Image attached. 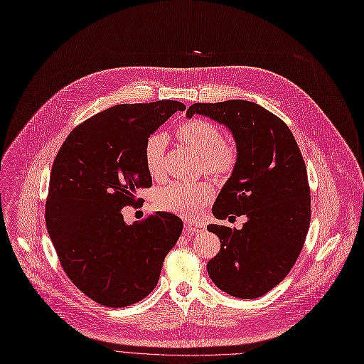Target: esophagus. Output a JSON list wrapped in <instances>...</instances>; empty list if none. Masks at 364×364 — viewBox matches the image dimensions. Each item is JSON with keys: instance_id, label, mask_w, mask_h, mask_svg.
Wrapping results in <instances>:
<instances>
[{"instance_id": "obj_1", "label": "esophagus", "mask_w": 364, "mask_h": 364, "mask_svg": "<svg viewBox=\"0 0 364 364\" xmlns=\"http://www.w3.org/2000/svg\"><path fill=\"white\" fill-rule=\"evenodd\" d=\"M205 230V226L200 221H185V233L193 235V233H201Z\"/></svg>"}]
</instances>
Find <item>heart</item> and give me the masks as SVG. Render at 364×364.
Listing matches in <instances>:
<instances>
[{
  "label": "heart",
  "instance_id": "obj_1",
  "mask_svg": "<svg viewBox=\"0 0 364 364\" xmlns=\"http://www.w3.org/2000/svg\"><path fill=\"white\" fill-rule=\"evenodd\" d=\"M178 138L192 151L203 156L204 167L211 173L229 172L236 160L235 149L223 141L221 129L208 121H188L179 125ZM164 134H151L144 143L143 157L147 172L160 178L164 172ZM213 189L205 182H172L159 193L157 204L161 210L192 215L197 214L211 198Z\"/></svg>",
  "mask_w": 364,
  "mask_h": 364
}]
</instances>
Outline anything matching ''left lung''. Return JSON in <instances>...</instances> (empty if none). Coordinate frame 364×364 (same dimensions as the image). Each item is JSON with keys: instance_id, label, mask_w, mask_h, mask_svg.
<instances>
[{"instance_id": "8db88e82", "label": "left lung", "mask_w": 364, "mask_h": 364, "mask_svg": "<svg viewBox=\"0 0 364 364\" xmlns=\"http://www.w3.org/2000/svg\"><path fill=\"white\" fill-rule=\"evenodd\" d=\"M192 115L225 125L236 143V163L213 205L214 217H247L240 230L207 226L220 239L208 275L233 297H261L290 272L309 230L311 189L303 157L289 127L254 102L193 103L186 118Z\"/></svg>"}]
</instances>
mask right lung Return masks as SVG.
I'll return each instance as SVG.
<instances>
[{"instance_id": "right-lung-1", "label": "right lung", "mask_w": 364, "mask_h": 364, "mask_svg": "<svg viewBox=\"0 0 364 364\" xmlns=\"http://www.w3.org/2000/svg\"><path fill=\"white\" fill-rule=\"evenodd\" d=\"M185 105L176 100L117 105L75 127L53 160L45 220L68 278L107 307H125L157 286L182 220L157 211L127 225L122 208L150 188L146 139Z\"/></svg>"}]
</instances>
